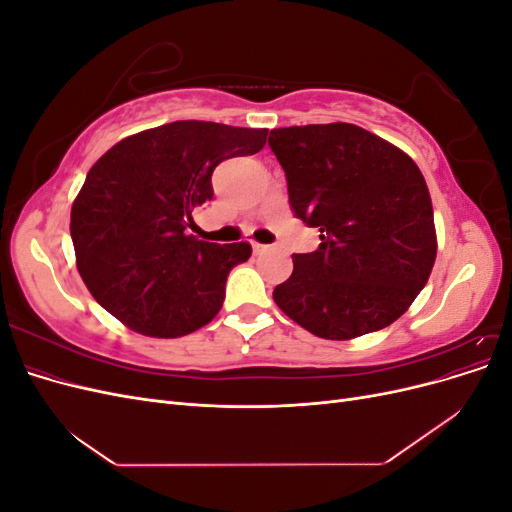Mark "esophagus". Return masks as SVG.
Returning a JSON list of instances; mask_svg holds the SVG:
<instances>
[{"label": "esophagus", "instance_id": "34e87169", "mask_svg": "<svg viewBox=\"0 0 512 512\" xmlns=\"http://www.w3.org/2000/svg\"><path fill=\"white\" fill-rule=\"evenodd\" d=\"M252 247H254V252H256V254H262V252H267V250H271V245H265V243H258V241H252Z\"/></svg>", "mask_w": 512, "mask_h": 512}]
</instances>
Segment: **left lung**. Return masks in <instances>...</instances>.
<instances>
[{
  "instance_id": "8db88e82",
  "label": "left lung",
  "mask_w": 512,
  "mask_h": 512,
  "mask_svg": "<svg viewBox=\"0 0 512 512\" xmlns=\"http://www.w3.org/2000/svg\"><path fill=\"white\" fill-rule=\"evenodd\" d=\"M294 215L320 230L312 254L273 290L282 312L322 339L389 327L427 284L438 252L427 183L406 151L354 123L271 130Z\"/></svg>"
}]
</instances>
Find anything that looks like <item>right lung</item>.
I'll list each match as a JSON object with an SVG mask.
<instances>
[{
    "mask_svg": "<svg viewBox=\"0 0 512 512\" xmlns=\"http://www.w3.org/2000/svg\"><path fill=\"white\" fill-rule=\"evenodd\" d=\"M265 128L173 121L121 138L89 168L70 213L87 290L108 314L149 337H181L209 324L230 269L252 245L188 235L192 211L213 198V168L252 156Z\"/></svg>",
    "mask_w": 512,
    "mask_h": 512,
    "instance_id": "1",
    "label": "right lung"
}]
</instances>
